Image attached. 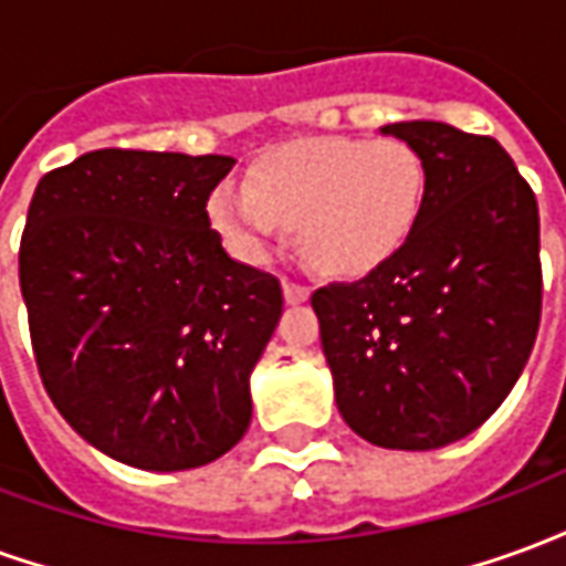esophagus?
Wrapping results in <instances>:
<instances>
[{
	"label": "esophagus",
	"mask_w": 566,
	"mask_h": 566,
	"mask_svg": "<svg viewBox=\"0 0 566 566\" xmlns=\"http://www.w3.org/2000/svg\"><path fill=\"white\" fill-rule=\"evenodd\" d=\"M284 303H291V306H296V303H306L308 300V291L306 284H300V282H284Z\"/></svg>",
	"instance_id": "34e87169"
}]
</instances>
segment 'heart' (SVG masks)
Instances as JSON below:
<instances>
[{
  "mask_svg": "<svg viewBox=\"0 0 566 566\" xmlns=\"http://www.w3.org/2000/svg\"><path fill=\"white\" fill-rule=\"evenodd\" d=\"M427 169L400 139H312L260 160L245 190L209 197V223L235 258L260 263L296 230L315 270L360 279L406 248L421 221Z\"/></svg>",
  "mask_w": 566,
  "mask_h": 566,
  "instance_id": "1",
  "label": "heart"
}]
</instances>
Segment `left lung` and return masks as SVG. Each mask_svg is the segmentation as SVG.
Returning <instances> with one entry per match:
<instances>
[{
  "instance_id": "obj_1",
  "label": "left lung",
  "mask_w": 566,
  "mask_h": 566,
  "mask_svg": "<svg viewBox=\"0 0 566 566\" xmlns=\"http://www.w3.org/2000/svg\"><path fill=\"white\" fill-rule=\"evenodd\" d=\"M421 154L427 193L406 248L312 294L345 424L381 449L458 442L522 376L543 308L539 211L491 136L439 120L381 127Z\"/></svg>"
}]
</instances>
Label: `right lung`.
I'll use <instances>...</instances> for the list:
<instances>
[{
    "instance_id": "1",
    "label": "right lung",
    "mask_w": 566,
    "mask_h": 566,
    "mask_svg": "<svg viewBox=\"0 0 566 566\" xmlns=\"http://www.w3.org/2000/svg\"><path fill=\"white\" fill-rule=\"evenodd\" d=\"M233 157L103 148L48 172L20 239L44 391L139 470L211 463L251 424V369L282 318L275 275L233 260L209 193Z\"/></svg>"
}]
</instances>
